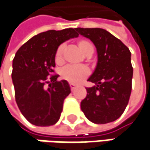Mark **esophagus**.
I'll return each instance as SVG.
<instances>
[{"instance_id":"1","label":"esophagus","mask_w":150,"mask_h":150,"mask_svg":"<svg viewBox=\"0 0 150 150\" xmlns=\"http://www.w3.org/2000/svg\"><path fill=\"white\" fill-rule=\"evenodd\" d=\"M70 88H71V91H73L76 88V85L75 84H72V83H70Z\"/></svg>"}]
</instances>
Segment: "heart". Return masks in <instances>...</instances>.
<instances>
[{"label":"heart","instance_id":"heart-1","mask_svg":"<svg viewBox=\"0 0 150 150\" xmlns=\"http://www.w3.org/2000/svg\"><path fill=\"white\" fill-rule=\"evenodd\" d=\"M77 44L84 55L91 56L94 53V46L91 42L82 39L78 41ZM64 49H65L64 44L59 45L56 49L54 54V61L58 66H61L64 63ZM89 74H90V71L84 66H79V67L68 66L61 71L62 79L72 84L80 83L82 81L89 76Z\"/></svg>","mask_w":150,"mask_h":150}]
</instances>
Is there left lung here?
<instances>
[{"label":"left lung","instance_id":"left-lung-1","mask_svg":"<svg viewBox=\"0 0 150 150\" xmlns=\"http://www.w3.org/2000/svg\"><path fill=\"white\" fill-rule=\"evenodd\" d=\"M89 38L97 51V65L88 81L87 96L81 109L93 123L107 124L119 119L125 111L132 92L133 68L131 52L123 42L101 28H76Z\"/></svg>","mask_w":150,"mask_h":150}]
</instances>
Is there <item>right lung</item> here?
<instances>
[{"mask_svg": "<svg viewBox=\"0 0 150 150\" xmlns=\"http://www.w3.org/2000/svg\"><path fill=\"white\" fill-rule=\"evenodd\" d=\"M76 28L50 30L31 38L17 51L12 79L17 105L27 120L38 126L53 125L59 120L65 98L71 93L67 80L51 75L59 45L77 38Z\"/></svg>", "mask_w": 150, "mask_h": 150, "instance_id": "1", "label": "right lung"}]
</instances>
